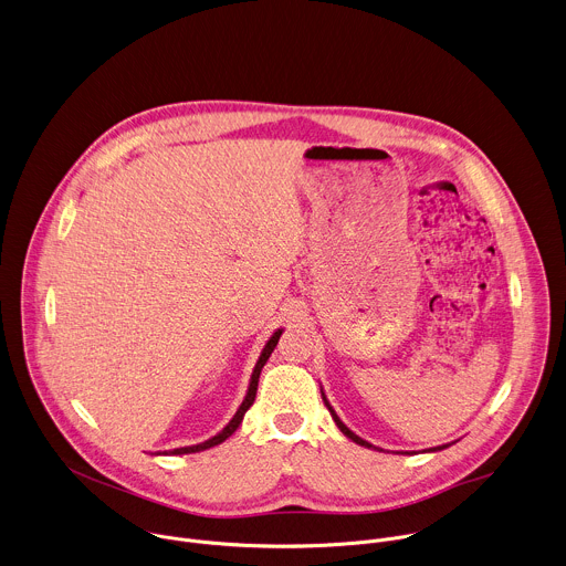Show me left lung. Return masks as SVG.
<instances>
[{"label":"left lung","instance_id":"1","mask_svg":"<svg viewBox=\"0 0 566 566\" xmlns=\"http://www.w3.org/2000/svg\"><path fill=\"white\" fill-rule=\"evenodd\" d=\"M322 399H324V403H326V408H328V412H331V417H333V421H335V423H337V428H339V430H342V432H344V437H348V439H350V441H355V443H357V446H361V448H368V450H379V448H375V446H373V443H368V441H364V439H361V437H357V434H355V432H353V430H348V428H346V426H344V421H342V419H339V417H337V412H335V410H333V406H331V403H328V399H326V395H324V390H322ZM446 448H450V446H437V448H430V450H428V452H441V450H446ZM379 452H381V450H379ZM401 454H403V452H401ZM406 454H408V452H406Z\"/></svg>","mask_w":566,"mask_h":566}]
</instances>
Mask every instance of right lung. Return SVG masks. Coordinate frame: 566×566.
Segmentation results:
<instances>
[{"label": "right lung", "instance_id": "1", "mask_svg": "<svg viewBox=\"0 0 566 566\" xmlns=\"http://www.w3.org/2000/svg\"><path fill=\"white\" fill-rule=\"evenodd\" d=\"M282 331L284 328H277L271 337H269V342L264 344V348H262V353H260V357H258V361H255V368H253V373H251V381H249V390H247V397H244V401L240 403V408H238V412L233 415V419L216 434V437H211V439H207V441H202V443H196V446H187V448H176V450H169V452H163L165 457H180V454H196V452H202V450H209V448H213V446H220L222 441H227L235 430H238V426L242 423V419H244V412L253 406V401H255V392H258V381H260V373H262V368H264V364H266V359L271 357V353H273V348L277 346V342H280V335H282Z\"/></svg>", "mask_w": 566, "mask_h": 566}]
</instances>
